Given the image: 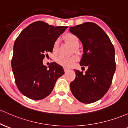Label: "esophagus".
<instances>
[{
    "label": "esophagus",
    "mask_w": 128,
    "mask_h": 128,
    "mask_svg": "<svg viewBox=\"0 0 128 128\" xmlns=\"http://www.w3.org/2000/svg\"><path fill=\"white\" fill-rule=\"evenodd\" d=\"M64 71H65V72H67V71H68L69 69H68V68H67V67H64Z\"/></svg>",
    "instance_id": "34e87169"
}]
</instances>
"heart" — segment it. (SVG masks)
Masks as SVG:
<instances>
[{"instance_id": "1", "label": "heart", "mask_w": 128, "mask_h": 128, "mask_svg": "<svg viewBox=\"0 0 128 128\" xmlns=\"http://www.w3.org/2000/svg\"><path fill=\"white\" fill-rule=\"evenodd\" d=\"M64 38L67 43L70 44L72 47H75V51L76 53H79V50L77 48V47L80 44V39L76 35L73 33H67L64 36ZM58 46L59 41L58 40H55L53 46V52L54 53L57 52ZM78 58L76 55H73L70 57H64L61 56L56 59V61L60 65L68 67L73 66L76 62L78 61Z\"/></svg>"}]
</instances>
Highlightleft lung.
Returning <instances> with one entry per match:
<instances>
[{"label": "left lung", "instance_id": "obj_1", "mask_svg": "<svg viewBox=\"0 0 128 128\" xmlns=\"http://www.w3.org/2000/svg\"><path fill=\"white\" fill-rule=\"evenodd\" d=\"M83 46L81 66H87L85 73L75 70V80L70 84L74 96L83 103L101 99L109 90L116 69L115 49L103 29L94 22L70 27Z\"/></svg>", "mask_w": 128, "mask_h": 128}]
</instances>
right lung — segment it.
<instances>
[{
  "instance_id": "1",
  "label": "right lung",
  "mask_w": 128,
  "mask_h": 128,
  "mask_svg": "<svg viewBox=\"0 0 128 128\" xmlns=\"http://www.w3.org/2000/svg\"><path fill=\"white\" fill-rule=\"evenodd\" d=\"M67 28L37 21L26 26L16 38L12 70L18 89L26 97L33 100L47 97L58 78L64 74L61 66L53 62L47 68L42 60L52 52L54 41Z\"/></svg>"
}]
</instances>
